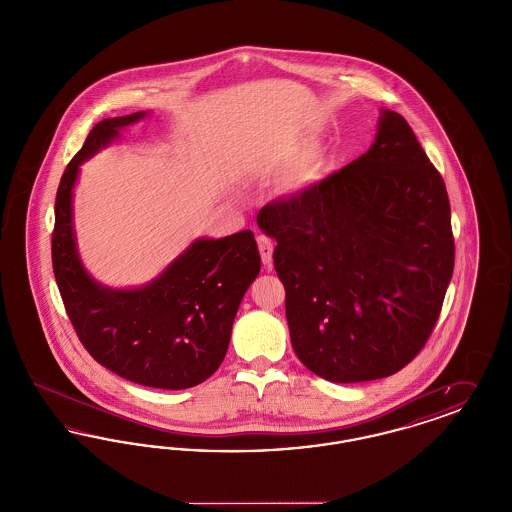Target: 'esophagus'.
Masks as SVG:
<instances>
[{
	"label": "esophagus",
	"mask_w": 512,
	"mask_h": 512,
	"mask_svg": "<svg viewBox=\"0 0 512 512\" xmlns=\"http://www.w3.org/2000/svg\"><path fill=\"white\" fill-rule=\"evenodd\" d=\"M257 244H259L261 259H263V263L268 267V265L272 263V251H274V244H272V240L267 238V236H259V238H257Z\"/></svg>",
	"instance_id": "esophagus-1"
}]
</instances>
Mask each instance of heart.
Wrapping results in <instances>:
<instances>
[{
    "label": "heart",
    "mask_w": 512,
    "mask_h": 512,
    "mask_svg": "<svg viewBox=\"0 0 512 512\" xmlns=\"http://www.w3.org/2000/svg\"><path fill=\"white\" fill-rule=\"evenodd\" d=\"M320 178V163L313 153H303L284 176V186L290 192H299L313 186Z\"/></svg>",
    "instance_id": "1"
}]
</instances>
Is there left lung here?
Wrapping results in <instances>:
<instances>
[{"label":"left lung","instance_id":"1","mask_svg":"<svg viewBox=\"0 0 512 512\" xmlns=\"http://www.w3.org/2000/svg\"><path fill=\"white\" fill-rule=\"evenodd\" d=\"M276 240L293 351L320 378L368 382L409 365L453 276L449 197L413 128L380 111L374 144L257 215Z\"/></svg>","mask_w":512,"mask_h":512}]
</instances>
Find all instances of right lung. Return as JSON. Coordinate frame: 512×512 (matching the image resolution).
I'll use <instances>...</instances> for the list:
<instances>
[{
	"instance_id": "add662e5",
	"label": "right lung",
	"mask_w": 512,
	"mask_h": 512,
	"mask_svg": "<svg viewBox=\"0 0 512 512\" xmlns=\"http://www.w3.org/2000/svg\"><path fill=\"white\" fill-rule=\"evenodd\" d=\"M147 111L98 122L63 172L55 197L53 274L67 315L88 353L122 378L159 390H186L219 368L238 307L261 270L251 230L197 238L140 288L103 286L82 265L73 195L80 165L121 138Z\"/></svg>"
}]
</instances>
